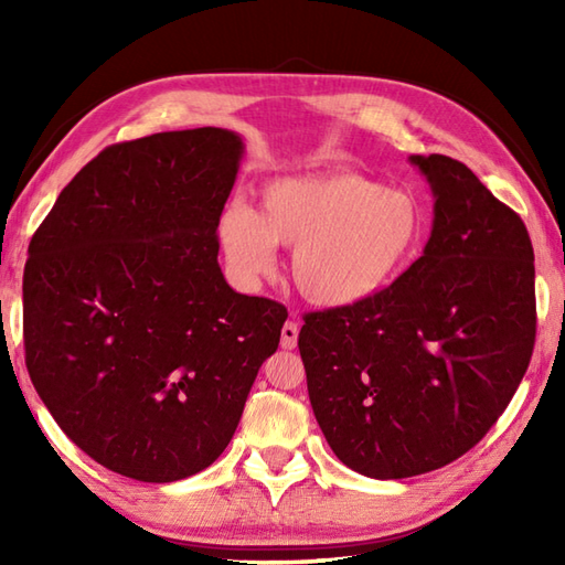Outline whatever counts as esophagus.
Returning a JSON list of instances; mask_svg holds the SVG:
<instances>
[{"label":"esophagus","mask_w":565,"mask_h":565,"mask_svg":"<svg viewBox=\"0 0 565 565\" xmlns=\"http://www.w3.org/2000/svg\"><path fill=\"white\" fill-rule=\"evenodd\" d=\"M296 344H298V326L289 320L281 328V350H294Z\"/></svg>","instance_id":"1"}]
</instances>
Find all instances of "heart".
<instances>
[{"label":"heart","mask_w":565,"mask_h":565,"mask_svg":"<svg viewBox=\"0 0 565 565\" xmlns=\"http://www.w3.org/2000/svg\"><path fill=\"white\" fill-rule=\"evenodd\" d=\"M427 215L407 189L338 170L286 177L262 189L259 209L231 203L215 237L235 279L252 286L294 247L291 279L308 303L352 308L381 296L423 247Z\"/></svg>","instance_id":"1"}]
</instances>
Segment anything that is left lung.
Wrapping results in <instances>:
<instances>
[{
  "label": "left lung",
  "mask_w": 565,
  "mask_h": 565,
  "mask_svg": "<svg viewBox=\"0 0 565 565\" xmlns=\"http://www.w3.org/2000/svg\"><path fill=\"white\" fill-rule=\"evenodd\" d=\"M435 196L423 257L366 303L308 313V395L334 456L393 481L486 437L530 366L534 249L522 218L447 154H411Z\"/></svg>",
  "instance_id": "left-lung-1"
}]
</instances>
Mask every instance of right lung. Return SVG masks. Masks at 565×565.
Instances as JSON below:
<instances>
[{
	"label": "right lung",
	"mask_w": 565,
	"mask_h": 565,
	"mask_svg": "<svg viewBox=\"0 0 565 565\" xmlns=\"http://www.w3.org/2000/svg\"><path fill=\"white\" fill-rule=\"evenodd\" d=\"M245 142L227 128L118 142L60 191L23 269L26 369L60 429L142 483L233 439L286 308L227 286L215 225Z\"/></svg>",
	"instance_id": "obj_1"
}]
</instances>
